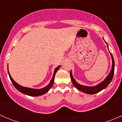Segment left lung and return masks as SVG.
I'll return each mask as SVG.
<instances>
[{"instance_id":"left-lung-1","label":"left lung","mask_w":122,"mask_h":122,"mask_svg":"<svg viewBox=\"0 0 122 122\" xmlns=\"http://www.w3.org/2000/svg\"><path fill=\"white\" fill-rule=\"evenodd\" d=\"M107 45V43H106ZM108 46V45H107ZM110 53V55L112 56V70L110 71L109 74L107 76L106 78L104 79V81L100 83V84L96 86H93V87H89V86H83V85H81L78 84V83L76 82L74 78H73V76L72 75V72L71 71H70V77H71V81H72V84L78 90L81 91L82 92L86 93V94H94L96 93H97L99 92L102 91V90L104 89L107 86H108L110 83V82L112 80V78L113 77L114 72V61L113 55L111 52Z\"/></svg>"}]
</instances>
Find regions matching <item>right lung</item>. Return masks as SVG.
I'll return each instance as SVG.
<instances>
[{
    "label": "right lung",
    "instance_id": "obj_1",
    "mask_svg": "<svg viewBox=\"0 0 122 122\" xmlns=\"http://www.w3.org/2000/svg\"><path fill=\"white\" fill-rule=\"evenodd\" d=\"M61 66H59L58 67H56L55 69L54 72L53 76H52V78L51 79V81H50V84L48 86H46V87H44L42 88H41V89H34V88H28V87H23V86H20L19 84H18V83H16L14 80H13V78L11 77L10 74H9V72L8 71V74L9 76V78L10 79L11 81H12V84H13V86H15L16 88L18 90V91H19L20 92L22 93L23 94H26V95L30 96H39L43 95V94H45L46 93H47L49 90H50V88H51V87L52 86V85L54 84V78H55V75L56 74V72H57L58 70H59V68H60Z\"/></svg>",
    "mask_w": 122,
    "mask_h": 122
}]
</instances>
